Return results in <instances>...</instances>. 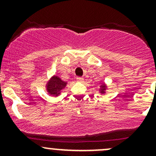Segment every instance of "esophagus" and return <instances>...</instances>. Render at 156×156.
Returning <instances> with one entry per match:
<instances>
[{"label":"esophagus","instance_id":"obj_1","mask_svg":"<svg viewBox=\"0 0 156 156\" xmlns=\"http://www.w3.org/2000/svg\"><path fill=\"white\" fill-rule=\"evenodd\" d=\"M76 80L78 82H83V81H84V78H81V77H78V78H76Z\"/></svg>","mask_w":156,"mask_h":156}]
</instances>
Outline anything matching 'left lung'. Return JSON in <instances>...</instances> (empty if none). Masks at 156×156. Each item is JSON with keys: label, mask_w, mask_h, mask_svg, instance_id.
I'll use <instances>...</instances> for the list:
<instances>
[{"label": "left lung", "mask_w": 156, "mask_h": 156, "mask_svg": "<svg viewBox=\"0 0 156 156\" xmlns=\"http://www.w3.org/2000/svg\"><path fill=\"white\" fill-rule=\"evenodd\" d=\"M98 89H99V92H100V94H105V93H106V90H107L108 86L106 85L105 83L101 82V83H100V87H98Z\"/></svg>", "instance_id": "obj_1"}]
</instances>
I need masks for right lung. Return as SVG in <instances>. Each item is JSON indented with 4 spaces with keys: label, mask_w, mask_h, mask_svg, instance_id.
<instances>
[{
    "label": "right lung",
    "mask_w": 156,
    "mask_h": 156,
    "mask_svg": "<svg viewBox=\"0 0 156 156\" xmlns=\"http://www.w3.org/2000/svg\"><path fill=\"white\" fill-rule=\"evenodd\" d=\"M66 81H62L59 76L54 75L47 81L45 88L49 95L56 97L60 95L62 90L66 87Z\"/></svg>",
    "instance_id": "obj_1"
}]
</instances>
